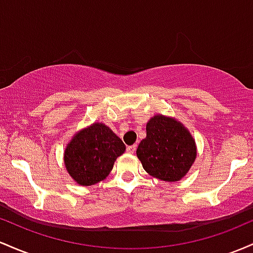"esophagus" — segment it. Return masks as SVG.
<instances>
[{
  "label": "esophagus",
  "mask_w": 253,
  "mask_h": 253,
  "mask_svg": "<svg viewBox=\"0 0 253 253\" xmlns=\"http://www.w3.org/2000/svg\"><path fill=\"white\" fill-rule=\"evenodd\" d=\"M135 150H136V146H135V144H132V146L126 147V153H127V154H134Z\"/></svg>",
  "instance_id": "obj_1"
}]
</instances>
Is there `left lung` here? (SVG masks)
<instances>
[{"label":"left lung","instance_id":"left-lung-1","mask_svg":"<svg viewBox=\"0 0 253 253\" xmlns=\"http://www.w3.org/2000/svg\"><path fill=\"white\" fill-rule=\"evenodd\" d=\"M146 131L136 150L144 171L169 183L185 177L197 157V146L188 127L174 117L155 115Z\"/></svg>","mask_w":253,"mask_h":253}]
</instances>
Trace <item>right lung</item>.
Here are the masks:
<instances>
[{
  "label": "right lung",
  "mask_w": 253,
  "mask_h": 253,
  "mask_svg": "<svg viewBox=\"0 0 253 253\" xmlns=\"http://www.w3.org/2000/svg\"><path fill=\"white\" fill-rule=\"evenodd\" d=\"M126 152L123 141L104 123H95L74 134L64 150V165L70 177L81 186L104 180L115 161Z\"/></svg>",
  "instance_id": "1"
}]
</instances>
